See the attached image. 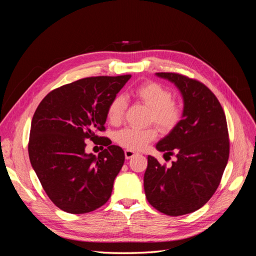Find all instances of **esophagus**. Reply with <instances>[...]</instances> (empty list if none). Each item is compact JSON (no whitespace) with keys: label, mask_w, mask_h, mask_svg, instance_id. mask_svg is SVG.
I'll list each match as a JSON object with an SVG mask.
<instances>
[{"label":"esophagus","mask_w":256,"mask_h":256,"mask_svg":"<svg viewBox=\"0 0 256 256\" xmlns=\"http://www.w3.org/2000/svg\"><path fill=\"white\" fill-rule=\"evenodd\" d=\"M136 154L134 150H125V157H126L127 160H128V159H131L132 157H134Z\"/></svg>","instance_id":"obj_1"}]
</instances>
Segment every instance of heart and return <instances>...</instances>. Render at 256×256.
Segmentation results:
<instances>
[{"mask_svg":"<svg viewBox=\"0 0 256 256\" xmlns=\"http://www.w3.org/2000/svg\"><path fill=\"white\" fill-rule=\"evenodd\" d=\"M134 97L145 106L150 108V122H154L164 132L174 130L182 118V106L174 102L171 90L154 81H147L132 90ZM127 99L122 95L112 98L106 109V116L112 125H120L125 116ZM158 136L154 127L138 129L127 127L115 134V141L124 148L129 150H142Z\"/></svg>","mask_w":256,"mask_h":256,"instance_id":"obj_1","label":"heart"}]
</instances>
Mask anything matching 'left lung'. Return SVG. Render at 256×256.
I'll return each instance as SVG.
<instances>
[{
  "mask_svg": "<svg viewBox=\"0 0 256 256\" xmlns=\"http://www.w3.org/2000/svg\"><path fill=\"white\" fill-rule=\"evenodd\" d=\"M171 81L184 99L182 120L156 148L176 156L166 168L147 157L145 196L150 204L168 216L198 210L214 196L230 154L226 118L214 92L205 84L175 72H157Z\"/></svg>",
  "mask_w": 256,
  "mask_h": 256,
  "instance_id": "left-lung-1",
  "label": "left lung"
}]
</instances>
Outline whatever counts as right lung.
<instances>
[{"label":"right lung","mask_w":256,"mask_h":256,"mask_svg":"<svg viewBox=\"0 0 256 256\" xmlns=\"http://www.w3.org/2000/svg\"><path fill=\"white\" fill-rule=\"evenodd\" d=\"M130 78L80 79L53 90L37 106L30 124V161L44 192L62 210L86 214L110 198L125 154L97 134L106 130L108 106ZM86 138L102 140L108 147L98 158L86 154Z\"/></svg>","instance_id":"right-lung-1"}]
</instances>
